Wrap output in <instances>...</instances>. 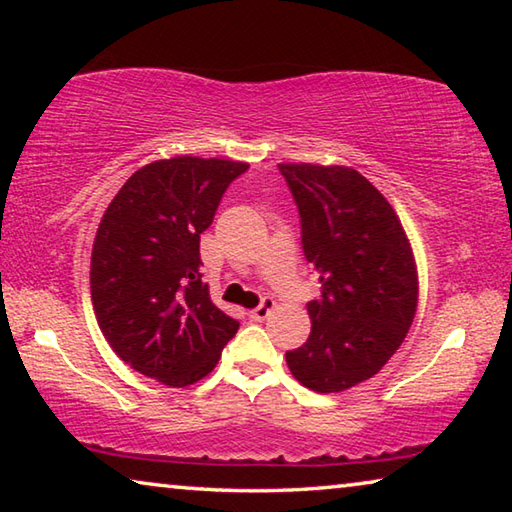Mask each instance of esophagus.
Masks as SVG:
<instances>
[{
  "label": "esophagus",
  "instance_id": "1",
  "mask_svg": "<svg viewBox=\"0 0 512 512\" xmlns=\"http://www.w3.org/2000/svg\"><path fill=\"white\" fill-rule=\"evenodd\" d=\"M275 307V300L273 298H262V302H259V307H255L253 311H248V316L253 320H264L268 314H271Z\"/></svg>",
  "mask_w": 512,
  "mask_h": 512
}]
</instances>
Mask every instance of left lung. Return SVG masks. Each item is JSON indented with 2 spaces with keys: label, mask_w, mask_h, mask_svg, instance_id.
Wrapping results in <instances>:
<instances>
[{
  "label": "left lung",
  "mask_w": 512,
  "mask_h": 512,
  "mask_svg": "<svg viewBox=\"0 0 512 512\" xmlns=\"http://www.w3.org/2000/svg\"><path fill=\"white\" fill-rule=\"evenodd\" d=\"M300 214L302 253L320 282L307 302L311 334L287 352L291 375L339 393L377 375L418 307V275L395 210L359 171L277 164Z\"/></svg>",
  "instance_id": "left-lung-1"
}]
</instances>
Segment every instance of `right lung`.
Returning <instances> with one entry per match:
<instances>
[{"mask_svg": "<svg viewBox=\"0 0 512 512\" xmlns=\"http://www.w3.org/2000/svg\"><path fill=\"white\" fill-rule=\"evenodd\" d=\"M246 171V162L192 155L151 162L126 180L99 223L90 289L101 332L121 361L167 386L212 372L239 329L210 300L201 235Z\"/></svg>", "mask_w": 512, "mask_h": 512, "instance_id": "obj_1", "label": "right lung"}]
</instances>
